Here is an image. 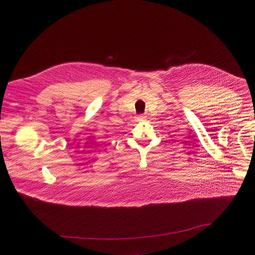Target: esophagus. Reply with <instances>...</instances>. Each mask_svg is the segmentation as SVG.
I'll use <instances>...</instances> for the list:
<instances>
[{
    "mask_svg": "<svg viewBox=\"0 0 255 255\" xmlns=\"http://www.w3.org/2000/svg\"><path fill=\"white\" fill-rule=\"evenodd\" d=\"M143 119H144V117H143V116H139V117H138V120H141V121H142Z\"/></svg>",
    "mask_w": 255,
    "mask_h": 255,
    "instance_id": "esophagus-1",
    "label": "esophagus"
}]
</instances>
